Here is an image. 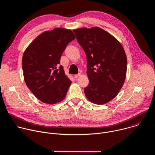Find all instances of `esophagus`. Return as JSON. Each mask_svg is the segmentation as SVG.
Returning <instances> with one entry per match:
<instances>
[{
	"label": "esophagus",
	"instance_id": "obj_1",
	"mask_svg": "<svg viewBox=\"0 0 155 155\" xmlns=\"http://www.w3.org/2000/svg\"><path fill=\"white\" fill-rule=\"evenodd\" d=\"M80 75H81V74H76V75H74V77H75V78H77L79 77Z\"/></svg>",
	"mask_w": 155,
	"mask_h": 155
}]
</instances>
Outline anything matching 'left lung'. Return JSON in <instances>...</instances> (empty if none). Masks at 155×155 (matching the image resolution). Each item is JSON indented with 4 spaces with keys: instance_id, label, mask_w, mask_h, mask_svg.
<instances>
[{
    "instance_id": "1",
    "label": "left lung",
    "mask_w": 155,
    "mask_h": 155,
    "mask_svg": "<svg viewBox=\"0 0 155 155\" xmlns=\"http://www.w3.org/2000/svg\"><path fill=\"white\" fill-rule=\"evenodd\" d=\"M87 59L90 84L84 90L86 98L104 104L118 94L126 77L127 58L120 42L98 28L73 30Z\"/></svg>"
}]
</instances>
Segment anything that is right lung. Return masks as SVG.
<instances>
[{"mask_svg": "<svg viewBox=\"0 0 155 155\" xmlns=\"http://www.w3.org/2000/svg\"><path fill=\"white\" fill-rule=\"evenodd\" d=\"M75 38L71 30L55 28L40 34L24 52L22 68L25 83L43 103H58L68 93L72 81L59 64L66 47Z\"/></svg>", "mask_w": 155, "mask_h": 155, "instance_id": "right-lung-1", "label": "right lung"}]
</instances>
